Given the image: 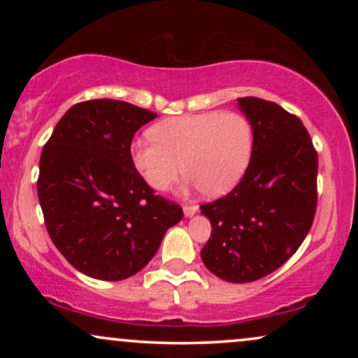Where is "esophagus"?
Here are the masks:
<instances>
[{"label":"esophagus","instance_id":"34e87169","mask_svg":"<svg viewBox=\"0 0 358 358\" xmlns=\"http://www.w3.org/2000/svg\"><path fill=\"white\" fill-rule=\"evenodd\" d=\"M196 210H199V205H195V203H185L183 205V212L187 217H192Z\"/></svg>","mask_w":358,"mask_h":358}]
</instances>
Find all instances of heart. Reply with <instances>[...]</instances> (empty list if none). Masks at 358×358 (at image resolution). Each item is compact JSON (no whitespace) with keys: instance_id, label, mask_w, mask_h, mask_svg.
I'll return each instance as SVG.
<instances>
[{"instance_id":"b5f03b06","label":"heart","mask_w":358,"mask_h":358,"mask_svg":"<svg viewBox=\"0 0 358 358\" xmlns=\"http://www.w3.org/2000/svg\"><path fill=\"white\" fill-rule=\"evenodd\" d=\"M139 139L131 159L141 178L158 192L170 190L185 173L208 196L231 192L245 175L254 153V127L241 113H202L170 117Z\"/></svg>"}]
</instances>
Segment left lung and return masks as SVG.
Returning a JSON list of instances; mask_svg holds the SVG:
<instances>
[{
	"label": "left lung",
	"mask_w": 358,
	"mask_h": 358,
	"mask_svg": "<svg viewBox=\"0 0 358 358\" xmlns=\"http://www.w3.org/2000/svg\"><path fill=\"white\" fill-rule=\"evenodd\" d=\"M254 127V153L227 195L203 203L212 225L203 264L229 282L268 276L296 252L318 203V153L301 119L276 102L241 97Z\"/></svg>",
	"instance_id": "8db88e82"
}]
</instances>
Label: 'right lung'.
<instances>
[{
    "label": "right lung",
    "mask_w": 358,
    "mask_h": 358,
    "mask_svg": "<svg viewBox=\"0 0 358 358\" xmlns=\"http://www.w3.org/2000/svg\"><path fill=\"white\" fill-rule=\"evenodd\" d=\"M155 117L124 101H84L45 143L36 182L45 227L62 256L90 278L136 274L182 220V207L155 195L131 159L134 133Z\"/></svg>",
    "instance_id": "right-lung-1"
}]
</instances>
